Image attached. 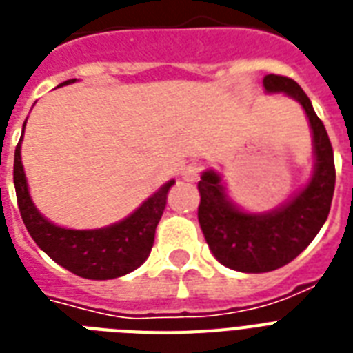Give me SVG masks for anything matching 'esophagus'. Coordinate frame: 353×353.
I'll return each instance as SVG.
<instances>
[{
  "label": "esophagus",
  "mask_w": 353,
  "mask_h": 353,
  "mask_svg": "<svg viewBox=\"0 0 353 353\" xmlns=\"http://www.w3.org/2000/svg\"><path fill=\"white\" fill-rule=\"evenodd\" d=\"M201 171H202L201 163L190 162V163H185L184 168H182L180 176H182L185 182H195V180H199V176H201Z\"/></svg>",
  "instance_id": "34e87169"
}]
</instances>
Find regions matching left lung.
<instances>
[{"label":"left lung","instance_id":"8db88e82","mask_svg":"<svg viewBox=\"0 0 353 353\" xmlns=\"http://www.w3.org/2000/svg\"><path fill=\"white\" fill-rule=\"evenodd\" d=\"M263 88L267 94H285L302 105L310 119L315 168L310 182L293 199L263 214L237 206L215 169L201 174L202 234L217 261L239 272H269L293 261L326 223L335 190L332 143L310 97L293 79L281 75H265Z\"/></svg>","mask_w":353,"mask_h":353}]
</instances>
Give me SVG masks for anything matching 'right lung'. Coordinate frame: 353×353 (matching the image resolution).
Listing matches in <instances>:
<instances>
[{
    "label": "right lung",
    "instance_id": "1",
    "mask_svg": "<svg viewBox=\"0 0 353 353\" xmlns=\"http://www.w3.org/2000/svg\"><path fill=\"white\" fill-rule=\"evenodd\" d=\"M75 81L77 79H70L59 86L73 84ZM21 139L23 132L14 152L16 199L23 225L38 247L54 263L88 280H112L138 269L151 254L154 232L162 219L168 204V193L174 180L165 182L138 210L114 225L94 230L64 228L46 219L29 195L26 171L21 163Z\"/></svg>",
    "mask_w": 353,
    "mask_h": 353
}]
</instances>
